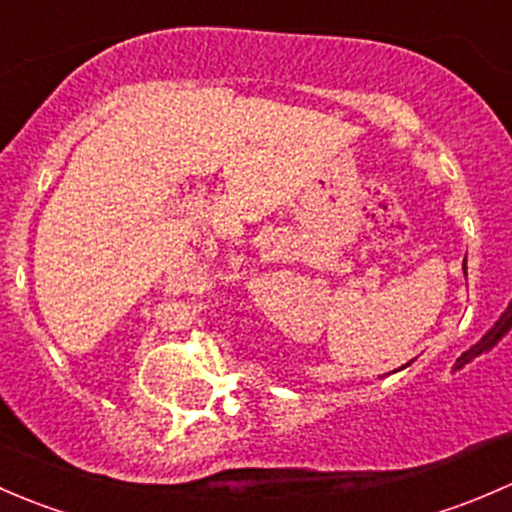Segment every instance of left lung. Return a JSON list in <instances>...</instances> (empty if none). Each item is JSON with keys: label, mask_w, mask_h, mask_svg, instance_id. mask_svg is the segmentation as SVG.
I'll return each instance as SVG.
<instances>
[{"label": "left lung", "mask_w": 512, "mask_h": 512, "mask_svg": "<svg viewBox=\"0 0 512 512\" xmlns=\"http://www.w3.org/2000/svg\"><path fill=\"white\" fill-rule=\"evenodd\" d=\"M463 270H466V265H463Z\"/></svg>", "instance_id": "left-lung-1"}]
</instances>
